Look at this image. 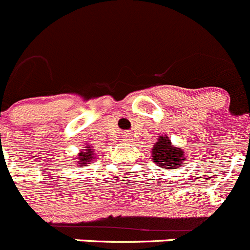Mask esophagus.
<instances>
[{"label": "esophagus", "instance_id": "1", "mask_svg": "<svg viewBox=\"0 0 250 250\" xmlns=\"http://www.w3.org/2000/svg\"><path fill=\"white\" fill-rule=\"evenodd\" d=\"M122 138H123V140H124V141H130L131 137H130V135H128V133L126 132V133H123Z\"/></svg>", "mask_w": 250, "mask_h": 250}]
</instances>
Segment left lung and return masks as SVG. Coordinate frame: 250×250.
Instances as JSON below:
<instances>
[{"label":"left lung","mask_w":250,"mask_h":250,"mask_svg":"<svg viewBox=\"0 0 250 250\" xmlns=\"http://www.w3.org/2000/svg\"><path fill=\"white\" fill-rule=\"evenodd\" d=\"M152 157L163 169H177L185 160L184 150L174 147L167 137L160 136L152 149Z\"/></svg>","instance_id":"1"}]
</instances>
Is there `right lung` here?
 I'll list each match as a JSON object with an SVG mask.
<instances>
[{
	"mask_svg": "<svg viewBox=\"0 0 250 250\" xmlns=\"http://www.w3.org/2000/svg\"><path fill=\"white\" fill-rule=\"evenodd\" d=\"M87 148V149L85 150V152H81L80 154H79V158H78V160H79V164L80 165H85V164H87V163H90L91 160L93 159V152H92V149H91V147L90 146H88V147H86Z\"/></svg>",
	"mask_w": 250,
	"mask_h": 250,
	"instance_id": "add662e5",
	"label": "right lung"
}]
</instances>
